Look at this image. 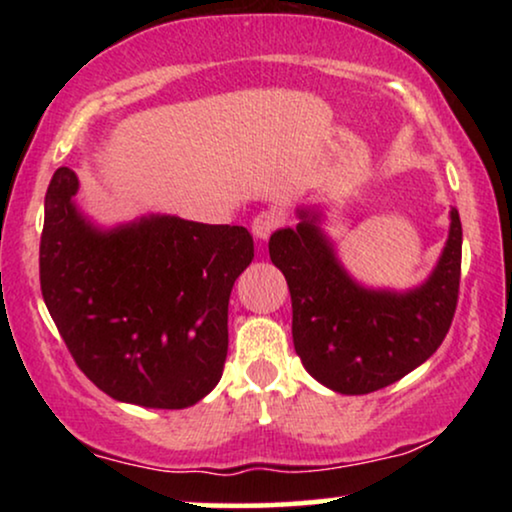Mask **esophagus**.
Wrapping results in <instances>:
<instances>
[{"mask_svg": "<svg viewBox=\"0 0 512 512\" xmlns=\"http://www.w3.org/2000/svg\"><path fill=\"white\" fill-rule=\"evenodd\" d=\"M279 223H282V216L268 209V212H261L254 221H251V233H254L256 240L265 242L272 233H275Z\"/></svg>", "mask_w": 512, "mask_h": 512, "instance_id": "34e87169", "label": "esophagus"}]
</instances>
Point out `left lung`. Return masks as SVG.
Returning <instances> with one entry per match:
<instances>
[{
	"mask_svg": "<svg viewBox=\"0 0 512 512\" xmlns=\"http://www.w3.org/2000/svg\"><path fill=\"white\" fill-rule=\"evenodd\" d=\"M296 228L270 237V261L291 291L293 347L307 373L331 391L361 396L415 370L440 347L457 310L461 221L452 207L450 233L436 268L408 291L370 289L340 263L317 207H298Z\"/></svg>",
	"mask_w": 512,
	"mask_h": 512,
	"instance_id": "left-lung-1",
	"label": "left lung"
}]
</instances>
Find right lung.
I'll use <instances>...</instances> for the list:
<instances>
[{
  "label": "right lung",
  "mask_w": 512,
  "mask_h": 512,
  "mask_svg": "<svg viewBox=\"0 0 512 512\" xmlns=\"http://www.w3.org/2000/svg\"><path fill=\"white\" fill-rule=\"evenodd\" d=\"M76 193L79 177L58 167L39 247L41 293L62 340L116 401L191 408L221 380L230 291L254 258L249 230L170 214L100 228Z\"/></svg>",
  "instance_id": "1"
}]
</instances>
